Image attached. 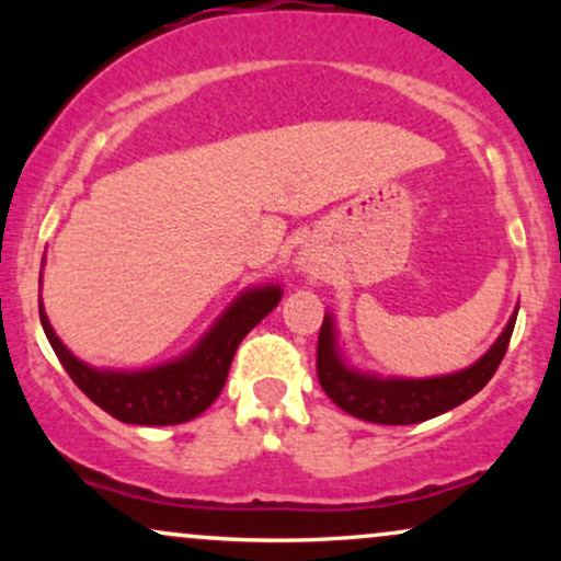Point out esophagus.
Masks as SVG:
<instances>
[{
	"instance_id": "34e87169",
	"label": "esophagus",
	"mask_w": 561,
	"mask_h": 561,
	"mask_svg": "<svg viewBox=\"0 0 561 561\" xmlns=\"http://www.w3.org/2000/svg\"><path fill=\"white\" fill-rule=\"evenodd\" d=\"M298 263H300V266H302V272H311V274H313V272H317V266H313V263H311V261H308V259H300Z\"/></svg>"
}]
</instances>
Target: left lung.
I'll return each instance as SVG.
<instances>
[{
    "mask_svg": "<svg viewBox=\"0 0 561 561\" xmlns=\"http://www.w3.org/2000/svg\"><path fill=\"white\" fill-rule=\"evenodd\" d=\"M517 311L508 319L506 330L491 345V351L467 369L454 375L427 377V379H403V377H377L366 371L351 369L340 356L337 332L330 313L319 330L317 347V375L321 388L340 409L351 416L375 424H416L427 422L437 414L456 409L491 382L499 369L501 358L506 356L508 340H512Z\"/></svg>",
    "mask_w": 561,
    "mask_h": 561,
    "instance_id": "8db88e82",
    "label": "left lung"
}]
</instances>
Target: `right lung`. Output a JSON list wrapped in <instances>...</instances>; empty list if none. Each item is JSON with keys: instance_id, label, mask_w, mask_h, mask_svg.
Wrapping results in <instances>:
<instances>
[{"instance_id": "right-lung-1", "label": "right lung", "mask_w": 561, "mask_h": 561, "mask_svg": "<svg viewBox=\"0 0 561 561\" xmlns=\"http://www.w3.org/2000/svg\"><path fill=\"white\" fill-rule=\"evenodd\" d=\"M279 300V285L248 289L231 302L190 353H184L176 362L141 371L94 369V366L79 362L60 343L44 313V306H38V317H42L44 334L60 358L62 369L79 385L89 401H94L102 411L126 424H147V427L160 424L163 427V424L195 420L216 401L227 382L231 358H234L242 337L261 319H266Z\"/></svg>"}]
</instances>
